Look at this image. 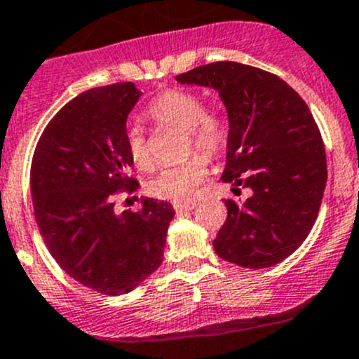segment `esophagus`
<instances>
[{
	"mask_svg": "<svg viewBox=\"0 0 359 359\" xmlns=\"http://www.w3.org/2000/svg\"><path fill=\"white\" fill-rule=\"evenodd\" d=\"M174 210L180 213V211H190L196 208V203H192V201H176V203L172 204Z\"/></svg>",
	"mask_w": 359,
	"mask_h": 359,
	"instance_id": "34e87169",
	"label": "esophagus"
}]
</instances>
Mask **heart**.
<instances>
[{"label":"heart","instance_id":"heart-1","mask_svg":"<svg viewBox=\"0 0 359 359\" xmlns=\"http://www.w3.org/2000/svg\"><path fill=\"white\" fill-rule=\"evenodd\" d=\"M149 116L162 125H172L187 130L190 142L208 156H217L227 146V118L222 112L206 111L203 97L194 91L176 88L163 91L149 105ZM125 142L132 163L141 170L151 169V153L144 134L137 125H132L126 130ZM204 177L206 160L201 155H192L183 162L160 169L149 180L146 189L158 199L187 201L192 199Z\"/></svg>","mask_w":359,"mask_h":359}]
</instances>
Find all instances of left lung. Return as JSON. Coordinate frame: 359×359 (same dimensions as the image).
<instances>
[{
  "label": "left lung",
  "instance_id": "1",
  "mask_svg": "<svg viewBox=\"0 0 359 359\" xmlns=\"http://www.w3.org/2000/svg\"><path fill=\"white\" fill-rule=\"evenodd\" d=\"M176 81L218 91L229 116L222 180L233 192L252 190L243 203L225 201L215 252L243 268L278 264L309 236L326 187V151L309 105L278 75L236 61L203 65Z\"/></svg>",
  "mask_w": 359,
  "mask_h": 359
}]
</instances>
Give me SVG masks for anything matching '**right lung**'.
<instances>
[{"label": "right lung", "mask_w": 359, "mask_h": 359, "mask_svg": "<svg viewBox=\"0 0 359 359\" xmlns=\"http://www.w3.org/2000/svg\"><path fill=\"white\" fill-rule=\"evenodd\" d=\"M139 97L134 83L77 95L46 126L32 162L43 243L67 275L109 296L130 292L162 264L174 217L172 206L156 199L114 213V197L139 187L128 176L125 142L126 118Z\"/></svg>", "instance_id": "obj_1"}]
</instances>
